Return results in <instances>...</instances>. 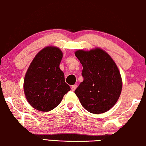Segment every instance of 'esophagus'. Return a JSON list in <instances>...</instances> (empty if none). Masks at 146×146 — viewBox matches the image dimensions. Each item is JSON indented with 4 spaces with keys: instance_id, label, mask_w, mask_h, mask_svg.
<instances>
[{
    "instance_id": "esophagus-1",
    "label": "esophagus",
    "mask_w": 146,
    "mask_h": 146,
    "mask_svg": "<svg viewBox=\"0 0 146 146\" xmlns=\"http://www.w3.org/2000/svg\"><path fill=\"white\" fill-rule=\"evenodd\" d=\"M76 88H77V85H76V84H74V85H73V86H72V87H71V90L72 91H74L76 89Z\"/></svg>"
}]
</instances>
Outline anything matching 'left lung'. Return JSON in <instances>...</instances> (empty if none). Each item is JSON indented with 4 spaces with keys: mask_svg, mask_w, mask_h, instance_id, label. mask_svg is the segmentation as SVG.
Listing matches in <instances>:
<instances>
[{
    "mask_svg": "<svg viewBox=\"0 0 146 146\" xmlns=\"http://www.w3.org/2000/svg\"><path fill=\"white\" fill-rule=\"evenodd\" d=\"M75 55L82 65L84 81L74 93L89 112H106L117 102L122 89V80L116 64L100 48L78 50Z\"/></svg>",
    "mask_w": 146,
    "mask_h": 146,
    "instance_id": "8db88e82",
    "label": "left lung"
}]
</instances>
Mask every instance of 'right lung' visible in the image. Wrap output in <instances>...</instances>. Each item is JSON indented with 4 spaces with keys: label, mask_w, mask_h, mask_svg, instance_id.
I'll return each instance as SVG.
<instances>
[{
    "label": "right lung",
    "mask_w": 146,
    "mask_h": 146,
    "mask_svg": "<svg viewBox=\"0 0 146 146\" xmlns=\"http://www.w3.org/2000/svg\"><path fill=\"white\" fill-rule=\"evenodd\" d=\"M62 56L59 48H44L35 56L26 72L23 85L25 97L37 110H52L70 90L60 68Z\"/></svg>",
    "instance_id": "right-lung-1"
}]
</instances>
